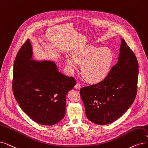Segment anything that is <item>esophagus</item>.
<instances>
[{
    "label": "esophagus",
    "instance_id": "obj_1",
    "mask_svg": "<svg viewBox=\"0 0 148 148\" xmlns=\"http://www.w3.org/2000/svg\"><path fill=\"white\" fill-rule=\"evenodd\" d=\"M75 88L76 89H80V88H81V85H80V83H77V84H76L75 86Z\"/></svg>",
    "mask_w": 148,
    "mask_h": 148
}]
</instances>
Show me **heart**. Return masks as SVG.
Wrapping results in <instances>:
<instances>
[{
	"instance_id": "obj_1",
	"label": "heart",
	"mask_w": 148,
	"mask_h": 148,
	"mask_svg": "<svg viewBox=\"0 0 148 148\" xmlns=\"http://www.w3.org/2000/svg\"><path fill=\"white\" fill-rule=\"evenodd\" d=\"M73 57L66 59L67 65L71 72L82 65V74L85 79L92 83L103 80L112 66L114 56L110 49L87 45L75 51Z\"/></svg>"
}]
</instances>
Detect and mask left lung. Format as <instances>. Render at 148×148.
Segmentation results:
<instances>
[{
	"label": "left lung",
	"mask_w": 148,
	"mask_h": 148,
	"mask_svg": "<svg viewBox=\"0 0 148 148\" xmlns=\"http://www.w3.org/2000/svg\"><path fill=\"white\" fill-rule=\"evenodd\" d=\"M138 75L137 57L121 38L118 62L106 77L97 84L80 90L88 119L94 123L104 125L119 119L136 97Z\"/></svg>",
	"instance_id": "1"
}]
</instances>
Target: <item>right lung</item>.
I'll return each mask as SVG.
<instances>
[{"label": "right lung", "instance_id": "add662e5", "mask_svg": "<svg viewBox=\"0 0 148 148\" xmlns=\"http://www.w3.org/2000/svg\"><path fill=\"white\" fill-rule=\"evenodd\" d=\"M29 40L18 50L14 63L12 92L22 111L36 123L55 125L65 115L66 96L76 84L50 61L31 60Z\"/></svg>", "mask_w": 148, "mask_h": 148}]
</instances>
